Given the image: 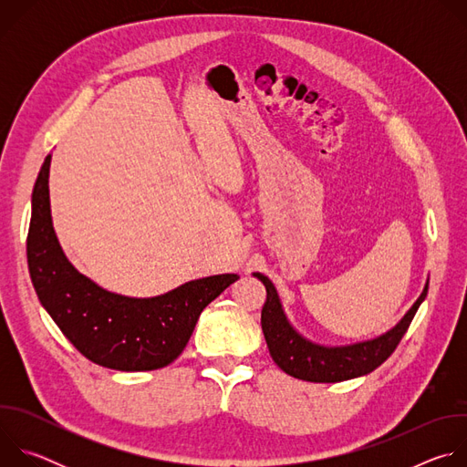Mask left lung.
I'll list each match as a JSON object with an SVG mask.
<instances>
[{"label":"left lung","instance_id":"8db88e82","mask_svg":"<svg viewBox=\"0 0 467 467\" xmlns=\"http://www.w3.org/2000/svg\"><path fill=\"white\" fill-rule=\"evenodd\" d=\"M253 277L262 281L268 294L262 306L260 325L274 362L285 373L308 382H342L377 369L401 342L429 292L427 279L416 303L384 335L349 346H321L303 337L290 323L275 285L258 272H254Z\"/></svg>","mask_w":467,"mask_h":467}]
</instances>
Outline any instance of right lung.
Returning a JSON list of instances; mask_svg holds the SVG:
<instances>
[{
	"label": "right lung",
	"instance_id": "1",
	"mask_svg": "<svg viewBox=\"0 0 467 467\" xmlns=\"http://www.w3.org/2000/svg\"><path fill=\"white\" fill-rule=\"evenodd\" d=\"M46 157L31 199L27 264L35 292L76 349L118 371H151L171 364L186 348L203 308L240 277L188 281L155 297L109 292L76 270L53 229Z\"/></svg>",
	"mask_w": 467,
	"mask_h": 467
}]
</instances>
